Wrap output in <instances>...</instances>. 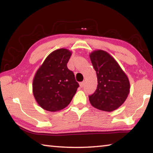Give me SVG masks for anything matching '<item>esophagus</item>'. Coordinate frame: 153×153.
Here are the masks:
<instances>
[{"label": "esophagus", "mask_w": 153, "mask_h": 153, "mask_svg": "<svg viewBox=\"0 0 153 153\" xmlns=\"http://www.w3.org/2000/svg\"><path fill=\"white\" fill-rule=\"evenodd\" d=\"M84 82L79 83V86L80 87L82 88V87H84Z\"/></svg>", "instance_id": "obj_1"}]
</instances>
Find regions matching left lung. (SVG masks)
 Masks as SVG:
<instances>
[{"mask_svg": "<svg viewBox=\"0 0 153 153\" xmlns=\"http://www.w3.org/2000/svg\"><path fill=\"white\" fill-rule=\"evenodd\" d=\"M90 58L98 80L97 90L89 96L90 104L108 112L117 109L125 102L129 93L128 76L107 52L94 51L90 53Z\"/></svg>", "mask_w": 153, "mask_h": 153, "instance_id": "left-lung-1", "label": "left lung"}]
</instances>
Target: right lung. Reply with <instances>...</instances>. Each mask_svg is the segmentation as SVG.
Listing matches in <instances>:
<instances>
[{
  "instance_id": "1",
  "label": "right lung",
  "mask_w": 153,
  "mask_h": 153,
  "mask_svg": "<svg viewBox=\"0 0 153 153\" xmlns=\"http://www.w3.org/2000/svg\"><path fill=\"white\" fill-rule=\"evenodd\" d=\"M71 53L65 48L52 52L33 77L34 98L46 111L55 112L65 108L76 93L79 84L67 64Z\"/></svg>"
}]
</instances>
